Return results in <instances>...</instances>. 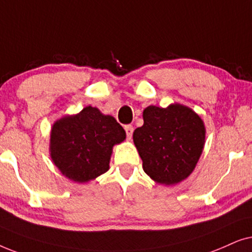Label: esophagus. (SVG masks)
<instances>
[{
    "instance_id": "34e87169",
    "label": "esophagus",
    "mask_w": 252,
    "mask_h": 252,
    "mask_svg": "<svg viewBox=\"0 0 252 252\" xmlns=\"http://www.w3.org/2000/svg\"><path fill=\"white\" fill-rule=\"evenodd\" d=\"M124 129H126V137H128V139H131L132 133H133V126H126Z\"/></svg>"
}]
</instances>
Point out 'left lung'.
<instances>
[{
  "label": "left lung",
  "mask_w": 252,
  "mask_h": 252,
  "mask_svg": "<svg viewBox=\"0 0 252 252\" xmlns=\"http://www.w3.org/2000/svg\"><path fill=\"white\" fill-rule=\"evenodd\" d=\"M143 120L132 138L144 172L163 186L181 183L193 172L203 153L206 128L202 117L175 102L166 108L146 107Z\"/></svg>",
  "instance_id": "obj_1"
}]
</instances>
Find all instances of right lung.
I'll list each match as a JSON object with an SVG mask.
<instances>
[{"mask_svg":"<svg viewBox=\"0 0 252 252\" xmlns=\"http://www.w3.org/2000/svg\"><path fill=\"white\" fill-rule=\"evenodd\" d=\"M126 131L116 120L96 107L64 115L50 130L49 154L63 176L87 183L109 169L113 147L126 140Z\"/></svg>","mask_w":252,"mask_h":252,"instance_id":"obj_1","label":"right lung"}]
</instances>
